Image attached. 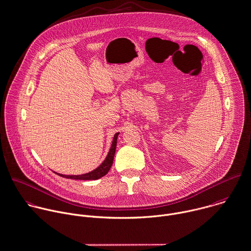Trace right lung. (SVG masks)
Instances as JSON below:
<instances>
[{
    "instance_id": "obj_1",
    "label": "right lung",
    "mask_w": 251,
    "mask_h": 251,
    "mask_svg": "<svg viewBox=\"0 0 251 251\" xmlns=\"http://www.w3.org/2000/svg\"><path fill=\"white\" fill-rule=\"evenodd\" d=\"M119 134L120 133L117 132L114 135L110 151H109L107 157L105 158V160L103 161V163L99 167L93 169L92 171H89V172L84 173V174H79V175H65V174H60L57 172H54V173H56L57 175H59L61 177L68 178V179H75V180H96V179L103 177L104 175H106L108 173V171L110 170V168L113 165V160H114L116 147H117V139H118Z\"/></svg>"
}]
</instances>
